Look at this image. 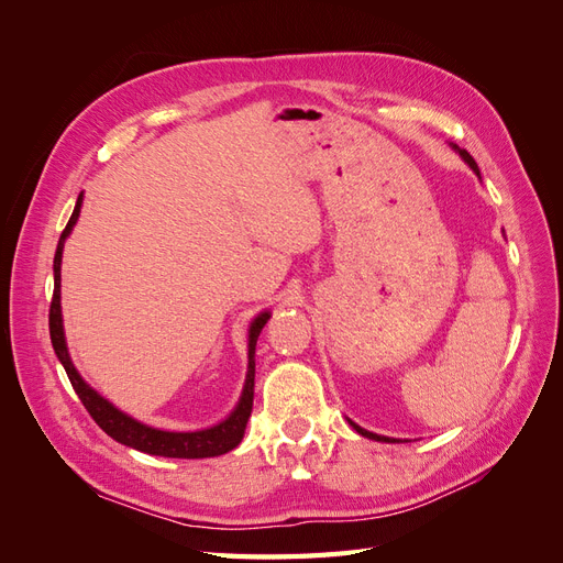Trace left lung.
I'll use <instances>...</instances> for the list:
<instances>
[{
	"instance_id": "1",
	"label": "left lung",
	"mask_w": 563,
	"mask_h": 563,
	"mask_svg": "<svg viewBox=\"0 0 563 563\" xmlns=\"http://www.w3.org/2000/svg\"><path fill=\"white\" fill-rule=\"evenodd\" d=\"M457 152H460V157H463V159L470 164L472 172H474L476 176H479V166H476V162L470 157V152H467V150H457ZM350 424H352V428H354L356 432H360L362 437H366V439H376V441H387V444H395V439H389V437H380V434H373V432H368V430L360 428V424H354L352 420H350Z\"/></svg>"
}]
</instances>
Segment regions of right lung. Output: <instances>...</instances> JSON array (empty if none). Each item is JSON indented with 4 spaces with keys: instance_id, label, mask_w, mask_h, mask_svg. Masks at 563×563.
Returning a JSON list of instances; mask_svg holds the SVG:
<instances>
[{
    "instance_id": "right-lung-1",
    "label": "right lung",
    "mask_w": 563,
    "mask_h": 563,
    "mask_svg": "<svg viewBox=\"0 0 563 563\" xmlns=\"http://www.w3.org/2000/svg\"><path fill=\"white\" fill-rule=\"evenodd\" d=\"M81 192L77 197L75 211L67 220V225L58 240V249L54 255V298H51V308H48V333H51V345L56 350V356L60 360L67 378H70L77 397L81 399L84 408H87L89 416L98 422V428L106 434H110L114 441L124 446H131L135 451H143L150 455H164V457H213V455H223L232 451L234 446H240V441L244 439L246 422L253 408V380H255V343H258V335L263 327L269 319V312H261L251 321L249 329V371H246V383L244 391L240 397V404H236L234 411L223 420L213 424L209 430H199V432H164L157 428H150V424H143L139 420H133L131 416L122 413L119 408H114L108 399L98 395L93 387L84 383V378L77 373L70 354H67L65 345V333H63V314H60V261H63V246L65 240L70 236L79 209H81Z\"/></svg>"
}]
</instances>
